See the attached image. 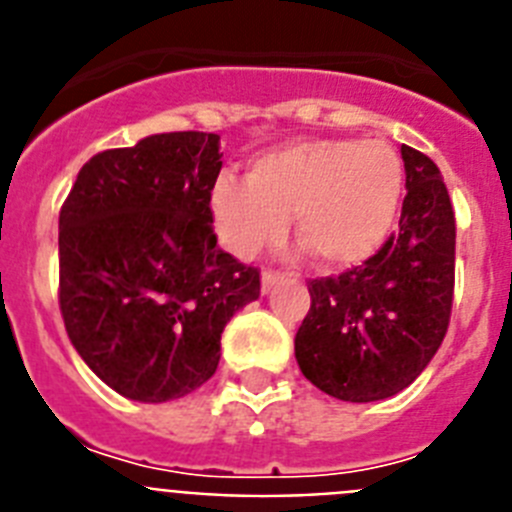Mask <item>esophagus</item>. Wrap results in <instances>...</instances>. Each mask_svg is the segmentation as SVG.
Returning <instances> with one entry per match:
<instances>
[{
    "mask_svg": "<svg viewBox=\"0 0 512 512\" xmlns=\"http://www.w3.org/2000/svg\"><path fill=\"white\" fill-rule=\"evenodd\" d=\"M282 279H284V274H279V271L264 269V274H261V289H264V292H269V289L277 287Z\"/></svg>",
    "mask_w": 512,
    "mask_h": 512,
    "instance_id": "1",
    "label": "esophagus"
}]
</instances>
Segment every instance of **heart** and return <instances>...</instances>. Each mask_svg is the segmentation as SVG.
I'll return each mask as SVG.
<instances>
[{
    "label": "heart",
    "mask_w": 512,
    "mask_h": 512,
    "mask_svg": "<svg viewBox=\"0 0 512 512\" xmlns=\"http://www.w3.org/2000/svg\"><path fill=\"white\" fill-rule=\"evenodd\" d=\"M405 189L402 158L387 140L312 138L271 148L248 179L220 174L210 212L220 241L241 259L297 238L325 266H354L387 241Z\"/></svg>",
    "instance_id": "b5f03b06"
}]
</instances>
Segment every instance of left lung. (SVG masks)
<instances>
[{"instance_id": "1", "label": "left lung", "mask_w": 512, "mask_h": 512, "mask_svg": "<svg viewBox=\"0 0 512 512\" xmlns=\"http://www.w3.org/2000/svg\"><path fill=\"white\" fill-rule=\"evenodd\" d=\"M400 230L364 264L310 279L295 336L302 374L325 395L374 402L397 395L436 356L454 305L456 217L441 171L402 146Z\"/></svg>"}]
</instances>
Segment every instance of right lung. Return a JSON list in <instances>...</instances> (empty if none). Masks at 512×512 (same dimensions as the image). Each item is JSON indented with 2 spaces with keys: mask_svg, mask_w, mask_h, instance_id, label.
Here are the masks:
<instances>
[{
  "mask_svg": "<svg viewBox=\"0 0 512 512\" xmlns=\"http://www.w3.org/2000/svg\"><path fill=\"white\" fill-rule=\"evenodd\" d=\"M220 135L184 130L81 166L58 215V305L107 387L184 397L215 374L228 320L261 292L256 266L217 248L210 189Z\"/></svg>",
  "mask_w": 512,
  "mask_h": 512,
  "instance_id": "1",
  "label": "right lung"
}]
</instances>
